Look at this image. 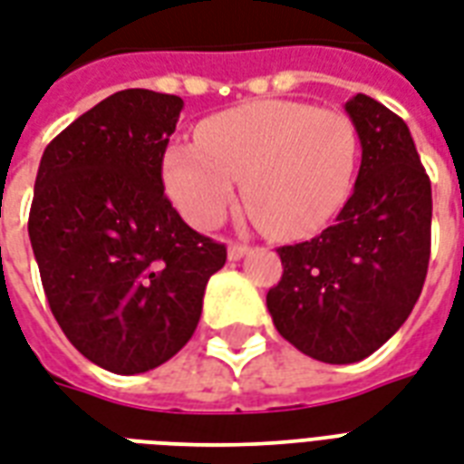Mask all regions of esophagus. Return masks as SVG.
I'll use <instances>...</instances> for the list:
<instances>
[{
	"label": "esophagus",
	"mask_w": 464,
	"mask_h": 464,
	"mask_svg": "<svg viewBox=\"0 0 464 464\" xmlns=\"http://www.w3.org/2000/svg\"><path fill=\"white\" fill-rule=\"evenodd\" d=\"M250 253V247L240 246V243H228V260H240Z\"/></svg>",
	"instance_id": "34e87169"
}]
</instances>
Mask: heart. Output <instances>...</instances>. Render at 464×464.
Returning <instances> with one entry per match:
<instances>
[{
	"instance_id": "b5f03b06",
	"label": "heart",
	"mask_w": 464,
	"mask_h": 464,
	"mask_svg": "<svg viewBox=\"0 0 464 464\" xmlns=\"http://www.w3.org/2000/svg\"><path fill=\"white\" fill-rule=\"evenodd\" d=\"M358 133L338 109L263 99L208 116L197 143L162 155V185L189 224L211 228L233 207L238 182L250 211L277 238L316 231L348 199Z\"/></svg>"
}]
</instances>
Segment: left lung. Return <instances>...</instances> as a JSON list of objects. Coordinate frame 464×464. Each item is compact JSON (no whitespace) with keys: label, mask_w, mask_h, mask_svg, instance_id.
I'll use <instances>...</instances> for the list:
<instances>
[{"label":"left lung","mask_w":464,"mask_h":464,"mask_svg":"<svg viewBox=\"0 0 464 464\" xmlns=\"http://www.w3.org/2000/svg\"><path fill=\"white\" fill-rule=\"evenodd\" d=\"M345 111L362 148L355 189L334 226L279 247L285 272L267 292L279 335L328 365L360 362L397 334L430 257V179L411 130L367 94Z\"/></svg>","instance_id":"left-lung-1"}]
</instances>
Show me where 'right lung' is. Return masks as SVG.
Returning a JSON list of instances; mask_svg holds the SVG:
<instances>
[{"label":"right lung","instance_id":"right-lung-1","mask_svg":"<svg viewBox=\"0 0 464 464\" xmlns=\"http://www.w3.org/2000/svg\"><path fill=\"white\" fill-rule=\"evenodd\" d=\"M185 102L116 92L45 148L28 238L55 321L84 358L140 374L185 348L226 247L182 221L162 155Z\"/></svg>","mask_w":464,"mask_h":464}]
</instances>
